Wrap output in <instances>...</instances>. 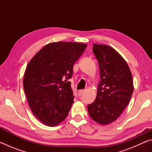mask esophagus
Masks as SVG:
<instances>
[{"label": "esophagus", "mask_w": 152, "mask_h": 152, "mask_svg": "<svg viewBox=\"0 0 152 152\" xmlns=\"http://www.w3.org/2000/svg\"><path fill=\"white\" fill-rule=\"evenodd\" d=\"M84 92V90H79V91H78V95H79V96H81V95L83 94Z\"/></svg>", "instance_id": "esophagus-1"}]
</instances>
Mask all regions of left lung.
<instances>
[{"label":"left lung","mask_w":152,"mask_h":152,"mask_svg":"<svg viewBox=\"0 0 152 152\" xmlns=\"http://www.w3.org/2000/svg\"><path fill=\"white\" fill-rule=\"evenodd\" d=\"M98 60L100 81L95 101L88 105L90 116L95 122L107 125L118 119L129 102L133 91L132 72L127 62L114 49L93 44Z\"/></svg>","instance_id":"obj_1"}]
</instances>
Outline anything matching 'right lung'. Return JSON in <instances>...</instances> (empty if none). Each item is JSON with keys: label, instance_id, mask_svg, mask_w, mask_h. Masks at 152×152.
<instances>
[{"label": "right lung", "instance_id": "1", "mask_svg": "<svg viewBox=\"0 0 152 152\" xmlns=\"http://www.w3.org/2000/svg\"><path fill=\"white\" fill-rule=\"evenodd\" d=\"M86 44L53 42L44 46L28 64L24 91L31 111L41 122L53 127L68 116L74 102L73 66Z\"/></svg>", "mask_w": 152, "mask_h": 152}]
</instances>
